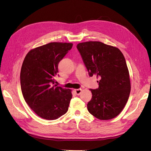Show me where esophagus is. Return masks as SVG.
Instances as JSON below:
<instances>
[{
    "instance_id": "34e87169",
    "label": "esophagus",
    "mask_w": 151,
    "mask_h": 151,
    "mask_svg": "<svg viewBox=\"0 0 151 151\" xmlns=\"http://www.w3.org/2000/svg\"><path fill=\"white\" fill-rule=\"evenodd\" d=\"M82 92V89H75V93L77 95H80L81 93Z\"/></svg>"
}]
</instances>
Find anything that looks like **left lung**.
<instances>
[{
  "label": "left lung",
  "mask_w": 151,
  "mask_h": 151,
  "mask_svg": "<svg viewBox=\"0 0 151 151\" xmlns=\"http://www.w3.org/2000/svg\"><path fill=\"white\" fill-rule=\"evenodd\" d=\"M77 48L90 77L96 75L99 88L91 89L89 112L99 120L119 115L130 93L129 72L123 53L118 48L99 42L79 43Z\"/></svg>",
  "instance_id": "left-lung-1"
}]
</instances>
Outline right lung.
<instances>
[{
	"label": "right lung",
	"mask_w": 151,
	"mask_h": 151,
	"mask_svg": "<svg viewBox=\"0 0 151 151\" xmlns=\"http://www.w3.org/2000/svg\"><path fill=\"white\" fill-rule=\"evenodd\" d=\"M72 43L53 42L31 50L22 63L20 82L25 101L38 116L56 120L68 111L71 90L53 85L59 62Z\"/></svg>",
	"instance_id": "obj_1"
}]
</instances>
